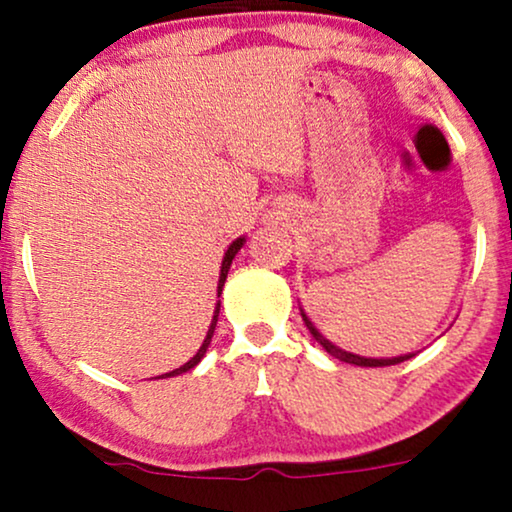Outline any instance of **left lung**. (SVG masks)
I'll use <instances>...</instances> for the list:
<instances>
[{"label":"left lung","mask_w":512,"mask_h":512,"mask_svg":"<svg viewBox=\"0 0 512 512\" xmlns=\"http://www.w3.org/2000/svg\"><path fill=\"white\" fill-rule=\"evenodd\" d=\"M303 321H305V326L310 328V333H312V338L319 342L321 347L326 349L328 354L331 356H335V359H340V361H345V363H354V366H366V368H380V366H396V363H401V361H408L412 354H405V356H396V359H363V356H356V354H349V352H345V349H340V347H335L333 342H328L324 335H321L317 328H314V324L310 319L305 317V312H303Z\"/></svg>","instance_id":"1"}]
</instances>
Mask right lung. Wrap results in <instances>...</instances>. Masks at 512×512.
<instances>
[{
	"mask_svg": "<svg viewBox=\"0 0 512 512\" xmlns=\"http://www.w3.org/2000/svg\"><path fill=\"white\" fill-rule=\"evenodd\" d=\"M242 244H244V237H237V240H235V242L230 244V247H228L226 256H223V263H221V277H219V293H221V289H223V282H226V277H228L230 263H233V258H235L237 251L242 249ZM219 307H221V305H216V310H214V319H212V326H209V331H207V338H205V342H202V347L198 349V354H195L193 359L188 361V363H184V366H181V368L172 370V373H165V375H160V377H172V375H181V373H186V370H191L193 366H198L200 359H202V356H205V352H207L209 342H212V335H214L216 321H219Z\"/></svg>",
	"mask_w": 512,
	"mask_h": 512,
	"instance_id": "add662e5",
	"label": "right lung"
}]
</instances>
